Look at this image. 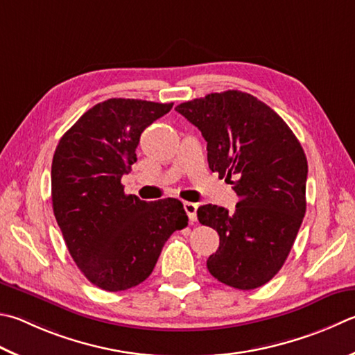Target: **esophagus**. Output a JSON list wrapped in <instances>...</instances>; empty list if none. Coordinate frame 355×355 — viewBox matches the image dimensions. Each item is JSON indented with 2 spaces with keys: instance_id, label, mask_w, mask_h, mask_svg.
<instances>
[{
  "instance_id": "esophagus-1",
  "label": "esophagus",
  "mask_w": 355,
  "mask_h": 355,
  "mask_svg": "<svg viewBox=\"0 0 355 355\" xmlns=\"http://www.w3.org/2000/svg\"><path fill=\"white\" fill-rule=\"evenodd\" d=\"M183 206H184L186 214H188V217H189V220L191 222H196L197 220V208H198V205L197 203H191V202H184Z\"/></svg>"
}]
</instances>
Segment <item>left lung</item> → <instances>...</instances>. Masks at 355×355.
I'll return each instance as SVG.
<instances>
[{
    "label": "left lung",
    "mask_w": 355,
    "mask_h": 355,
    "mask_svg": "<svg viewBox=\"0 0 355 355\" xmlns=\"http://www.w3.org/2000/svg\"><path fill=\"white\" fill-rule=\"evenodd\" d=\"M206 139L212 172L233 184L234 212L217 205L197 209L220 243L206 261L217 281L257 288L284 266L306 214L307 159L281 116L254 96L228 89L175 107Z\"/></svg>",
    "instance_id": "obj_1"
}]
</instances>
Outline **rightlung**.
<instances>
[{
    "label": "right lung",
    "mask_w": 355,
    "mask_h": 355,
    "mask_svg": "<svg viewBox=\"0 0 355 355\" xmlns=\"http://www.w3.org/2000/svg\"><path fill=\"white\" fill-rule=\"evenodd\" d=\"M171 104L113 98L83 113L63 135L51 167L55 220L85 278L107 292L149 278L166 241L188 227L177 198L144 202L121 178L137 161L144 128Z\"/></svg>",
    "instance_id": "add662e5"
}]
</instances>
